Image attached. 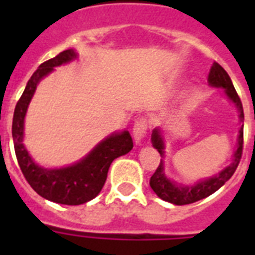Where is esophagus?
I'll use <instances>...</instances> for the list:
<instances>
[{
    "label": "esophagus",
    "instance_id": "obj_1",
    "mask_svg": "<svg viewBox=\"0 0 255 255\" xmlns=\"http://www.w3.org/2000/svg\"><path fill=\"white\" fill-rule=\"evenodd\" d=\"M148 129V123L145 118H139V119L135 122V126H133V140L136 141V144L141 143V140L145 137V133H147Z\"/></svg>",
    "mask_w": 255,
    "mask_h": 255
}]
</instances>
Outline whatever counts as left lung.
Wrapping results in <instances>:
<instances>
[{
	"label": "left lung",
	"instance_id": "obj_1",
	"mask_svg": "<svg viewBox=\"0 0 255 255\" xmlns=\"http://www.w3.org/2000/svg\"><path fill=\"white\" fill-rule=\"evenodd\" d=\"M208 82H209V85L212 87H221L225 90L226 96L237 107L240 122H244V108H242L241 99H240V96H238L228 73L218 65L217 62H214L212 67H210ZM152 145L159 151L160 155H164V140L159 128H155L153 132H152ZM242 149H244V124H242L241 129H240L238 147L237 151L234 152L233 161H232L229 167L222 169L218 174H216L213 177L206 178V180H201V181H198L197 184H194L192 186L178 185L176 182L170 181L169 178L165 176L164 164L163 160H161L157 169L155 170V173L152 174L151 180H149V185L153 189V192L164 201H168L170 204H174V205L193 204V202L202 200V198L208 197L212 193H214L216 190L220 189L233 176V173L237 169L238 164H240V160H241Z\"/></svg>",
	"mask_w": 255,
	"mask_h": 255
}]
</instances>
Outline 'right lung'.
Segmentation results:
<instances>
[{"label": "right lung", "mask_w": 255, "mask_h": 255, "mask_svg": "<svg viewBox=\"0 0 255 255\" xmlns=\"http://www.w3.org/2000/svg\"><path fill=\"white\" fill-rule=\"evenodd\" d=\"M77 53L73 49L65 50L43 62L26 85L25 91L14 110L13 133L14 151L26 181L46 200L63 205H81L95 198L107 180L108 168L116 157L123 156L133 148L128 131L112 133L99 143L85 159L70 167L46 169L34 163L23 145V122L38 82L54 70V67L73 61Z\"/></svg>", "instance_id": "1"}]
</instances>
